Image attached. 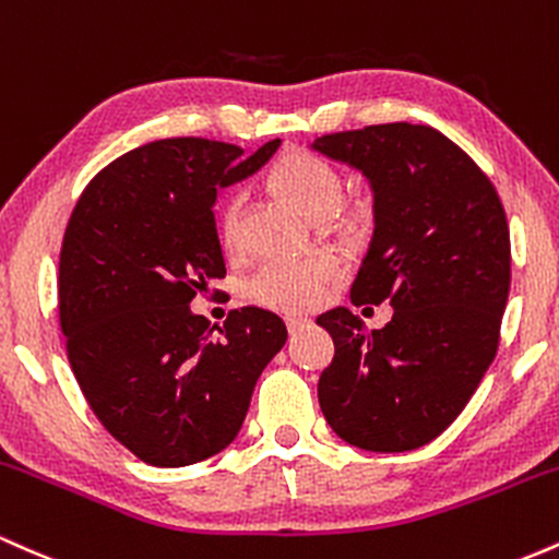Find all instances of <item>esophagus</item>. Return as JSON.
<instances>
[{
  "label": "esophagus",
  "instance_id": "obj_1",
  "mask_svg": "<svg viewBox=\"0 0 559 559\" xmlns=\"http://www.w3.org/2000/svg\"><path fill=\"white\" fill-rule=\"evenodd\" d=\"M285 324H287V332H290V335H296V332L309 328L311 322H309V319H304V317H287Z\"/></svg>",
  "mask_w": 559,
  "mask_h": 559
}]
</instances>
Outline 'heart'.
Wrapping results in <instances>:
<instances>
[{"label":"heart","mask_w":559,"mask_h":559,"mask_svg":"<svg viewBox=\"0 0 559 559\" xmlns=\"http://www.w3.org/2000/svg\"><path fill=\"white\" fill-rule=\"evenodd\" d=\"M269 187L296 205L304 216L322 222L330 218L337 231H354L364 222L361 209L341 205L346 181L330 160L319 158L309 150L293 147L282 153L266 174ZM246 195L229 192L222 203V235L227 246H240ZM341 277V263L330 253H311L304 259L266 261L246 280V296L255 306L280 313H304L317 309L328 298L330 287Z\"/></svg>","instance_id":"obj_1"}]
</instances>
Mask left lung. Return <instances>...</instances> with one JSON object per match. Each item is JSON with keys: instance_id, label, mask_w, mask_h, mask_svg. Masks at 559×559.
Wrapping results in <instances>:
<instances>
[{"instance_id": "obj_1", "label": "left lung", "mask_w": 559, "mask_h": 559, "mask_svg": "<svg viewBox=\"0 0 559 559\" xmlns=\"http://www.w3.org/2000/svg\"><path fill=\"white\" fill-rule=\"evenodd\" d=\"M313 150L372 185L374 235L350 300L393 306L382 330L346 306L317 317L335 343L319 406L350 447L419 449L460 417L497 356L512 261L504 205L465 150L419 123L337 131Z\"/></svg>"}]
</instances>
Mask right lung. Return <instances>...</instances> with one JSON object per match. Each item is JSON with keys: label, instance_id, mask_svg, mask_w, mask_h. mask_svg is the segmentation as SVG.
I'll return each mask as SVG.
<instances>
[{"label": "right lung", "instance_id": "add662e5", "mask_svg": "<svg viewBox=\"0 0 559 559\" xmlns=\"http://www.w3.org/2000/svg\"><path fill=\"white\" fill-rule=\"evenodd\" d=\"M253 155L203 136L129 150L94 177L60 248V328L86 404L105 430L155 467H185L227 449L259 374L285 346L277 313L242 306L224 328L190 311L227 274L218 187L250 177Z\"/></svg>", "mask_w": 559, "mask_h": 559}]
</instances>
